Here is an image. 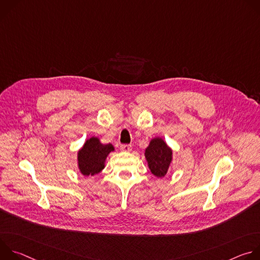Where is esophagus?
I'll use <instances>...</instances> for the list:
<instances>
[{
	"mask_svg": "<svg viewBox=\"0 0 260 260\" xmlns=\"http://www.w3.org/2000/svg\"><path fill=\"white\" fill-rule=\"evenodd\" d=\"M120 150L123 152H129L132 150V146L128 144H123L120 146Z\"/></svg>",
	"mask_w": 260,
	"mask_h": 260,
	"instance_id": "obj_1",
	"label": "esophagus"
}]
</instances>
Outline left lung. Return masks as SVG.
<instances>
[{"label": "left lung", "mask_w": 260, "mask_h": 260, "mask_svg": "<svg viewBox=\"0 0 260 260\" xmlns=\"http://www.w3.org/2000/svg\"><path fill=\"white\" fill-rule=\"evenodd\" d=\"M145 157L151 173L162 178L168 173L173 159V151L161 138H154L145 150Z\"/></svg>", "instance_id": "8db88e82"}]
</instances>
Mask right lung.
Listing matches in <instances>:
<instances>
[{"label": "right lung", "mask_w": 260, "mask_h": 260, "mask_svg": "<svg viewBox=\"0 0 260 260\" xmlns=\"http://www.w3.org/2000/svg\"><path fill=\"white\" fill-rule=\"evenodd\" d=\"M112 151H114L112 144H102L96 137L86 140L77 156L81 174L84 176L99 174L105 168L107 156Z\"/></svg>", "instance_id": "obj_1"}]
</instances>
